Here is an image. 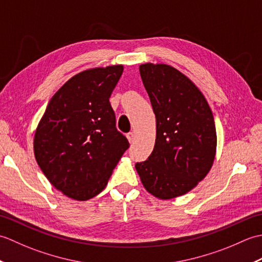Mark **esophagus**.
<instances>
[{"mask_svg":"<svg viewBox=\"0 0 262 262\" xmlns=\"http://www.w3.org/2000/svg\"><path fill=\"white\" fill-rule=\"evenodd\" d=\"M127 138H128V141H129V143L132 144L133 142H134V138H135L134 133H128V134H127Z\"/></svg>","mask_w":262,"mask_h":262,"instance_id":"obj_1","label":"esophagus"}]
</instances>
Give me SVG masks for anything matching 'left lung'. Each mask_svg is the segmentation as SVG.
<instances>
[{
    "label": "left lung",
    "instance_id": "left-lung-1",
    "mask_svg": "<svg viewBox=\"0 0 262 262\" xmlns=\"http://www.w3.org/2000/svg\"><path fill=\"white\" fill-rule=\"evenodd\" d=\"M140 73L157 118V138L151 155L135 168L149 193L171 199L190 191L213 165L214 117L199 89L172 66L147 63Z\"/></svg>",
    "mask_w": 262,
    "mask_h": 262
}]
</instances>
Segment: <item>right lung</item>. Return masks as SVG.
<instances>
[{
  "label": "right lung",
  "instance_id": "1",
  "mask_svg": "<svg viewBox=\"0 0 262 262\" xmlns=\"http://www.w3.org/2000/svg\"><path fill=\"white\" fill-rule=\"evenodd\" d=\"M122 71V65H114L71 77L38 124L33 149L39 168L72 199L88 200L101 192L129 147L116 128L109 102Z\"/></svg>",
  "mask_w": 262,
  "mask_h": 262
}]
</instances>
